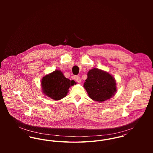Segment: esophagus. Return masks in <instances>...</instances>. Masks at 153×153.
I'll return each instance as SVG.
<instances>
[{
    "mask_svg": "<svg viewBox=\"0 0 153 153\" xmlns=\"http://www.w3.org/2000/svg\"><path fill=\"white\" fill-rule=\"evenodd\" d=\"M75 79L76 81V82H78L79 83H80L81 82V78L79 76H76L75 77Z\"/></svg>",
    "mask_w": 153,
    "mask_h": 153,
    "instance_id": "esophagus-1",
    "label": "esophagus"
}]
</instances>
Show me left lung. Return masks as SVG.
Wrapping results in <instances>:
<instances>
[{
    "mask_svg": "<svg viewBox=\"0 0 153 153\" xmlns=\"http://www.w3.org/2000/svg\"><path fill=\"white\" fill-rule=\"evenodd\" d=\"M84 87L92 100L103 102L114 96L117 91L114 78L108 72L94 68L88 72Z\"/></svg>",
    "mask_w": 153,
    "mask_h": 153,
    "instance_id": "obj_1",
    "label": "left lung"
}]
</instances>
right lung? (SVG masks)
<instances>
[{"mask_svg":"<svg viewBox=\"0 0 153 153\" xmlns=\"http://www.w3.org/2000/svg\"><path fill=\"white\" fill-rule=\"evenodd\" d=\"M76 83L64 76L61 71L56 70L45 76L41 81L44 94L55 100H59L65 97L68 89Z\"/></svg>","mask_w":153,"mask_h":153,"instance_id":"obj_1","label":"right lung"}]
</instances>
